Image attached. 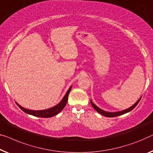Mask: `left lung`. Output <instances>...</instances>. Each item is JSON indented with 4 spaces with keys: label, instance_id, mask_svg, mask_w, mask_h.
<instances>
[{
    "label": "left lung",
    "instance_id": "1",
    "mask_svg": "<svg viewBox=\"0 0 153 153\" xmlns=\"http://www.w3.org/2000/svg\"><path fill=\"white\" fill-rule=\"evenodd\" d=\"M141 97H140L138 99V101H137V102L134 104V105H132L131 107L127 108V109L126 110H121V111H118V112H106L105 110H101V108H99V107H97V106L95 105V104L92 102V101L90 100V103H91L92 107L94 108L95 110H96V111L97 112H99V113H100L101 114L103 115V116L105 117H117V116H119V115H121V114H126L127 113V112L131 111L132 109H134V108H135V106L138 104V103L139 102V101L141 100Z\"/></svg>",
    "mask_w": 153,
    "mask_h": 153
}]
</instances>
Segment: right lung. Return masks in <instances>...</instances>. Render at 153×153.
I'll list each match as a JSON object with an SVG mask.
<instances>
[{"instance_id": "obj_1", "label": "right lung", "mask_w": 153, "mask_h": 153, "mask_svg": "<svg viewBox=\"0 0 153 153\" xmlns=\"http://www.w3.org/2000/svg\"><path fill=\"white\" fill-rule=\"evenodd\" d=\"M72 86H70L69 89L65 93V96L63 97L62 100L59 102L58 104H56V105H54V107L48 108V109L45 110H32L26 109V108L22 107L16 103L18 106L21 108V109L23 110V112H25V113L33 115V116L35 117H43V118H48V117H52L53 116H55L57 114H59V112L62 111V110L63 109L64 107H65L66 103L68 102V94L71 90Z\"/></svg>"}]
</instances>
